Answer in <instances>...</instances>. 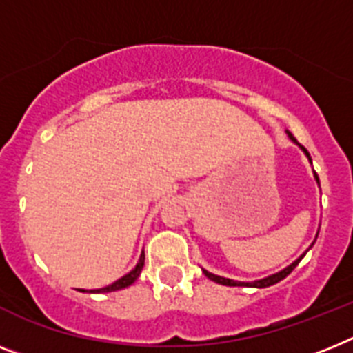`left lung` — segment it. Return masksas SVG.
Listing matches in <instances>:
<instances>
[{"label":"left lung","instance_id":"obj_1","mask_svg":"<svg viewBox=\"0 0 353 353\" xmlns=\"http://www.w3.org/2000/svg\"><path fill=\"white\" fill-rule=\"evenodd\" d=\"M285 132H287V136H289V140H291L292 143H294V145H298V147H300L301 152H303L305 156H307V159H309V163H310V165H312V159H310L309 150L305 149L303 145L298 143V140H296V138H294V136L291 134V132H289V131H285ZM312 174H314V179H316V183H318V186H319V177H318V174H316V172H314V170H312ZM318 233H319V230H318ZM318 233H316V239H318ZM314 242H316V241H314ZM314 242H312V244H310V248H312V245H314ZM310 248H309V250H310ZM309 250H307V251H309ZM307 251H305V253H307ZM305 253L301 254L300 259H296L294 262L289 263V265H287V268H283L282 271L272 272V274H269V276L260 278V280H253V282H239V280H232V278L219 276V274H213V272L206 271V269H203V272H204V276L210 278V280H212V282L221 283V285H228V287H254V289H263V287L274 285V283L282 282V280H283V278L287 276V274H291L292 269H294L296 265H298V263H300V260L303 259V256H305Z\"/></svg>","mask_w":353,"mask_h":353}]
</instances>
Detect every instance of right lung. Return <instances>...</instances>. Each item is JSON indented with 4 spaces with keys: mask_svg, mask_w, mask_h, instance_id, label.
Segmentation results:
<instances>
[{
    "mask_svg": "<svg viewBox=\"0 0 353 353\" xmlns=\"http://www.w3.org/2000/svg\"><path fill=\"white\" fill-rule=\"evenodd\" d=\"M143 263H145V253L141 251L140 260H138V263L134 265V269L127 272V274H123L121 278H118L117 282H112L111 285H108V287H102V289H91V291H85V289H79V291L91 292V294H100V292H112V291H120V289H125V287L132 285V283L138 280L141 269H143Z\"/></svg>",
    "mask_w": 353,
    "mask_h": 353,
    "instance_id": "right-lung-1",
    "label": "right lung"
}]
</instances>
